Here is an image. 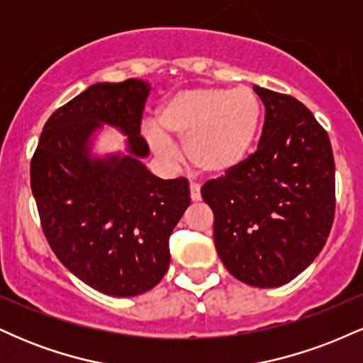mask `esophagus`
<instances>
[{
  "label": "esophagus",
  "instance_id": "obj_1",
  "mask_svg": "<svg viewBox=\"0 0 363 363\" xmlns=\"http://www.w3.org/2000/svg\"><path fill=\"white\" fill-rule=\"evenodd\" d=\"M189 193H191V201H199L201 199V189H199V186L196 184V182H191L189 184Z\"/></svg>",
  "mask_w": 363,
  "mask_h": 363
}]
</instances>
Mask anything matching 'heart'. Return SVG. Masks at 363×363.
<instances>
[{"label": "heart", "instance_id": "obj_1", "mask_svg": "<svg viewBox=\"0 0 363 363\" xmlns=\"http://www.w3.org/2000/svg\"><path fill=\"white\" fill-rule=\"evenodd\" d=\"M262 106L251 89L198 86L169 95L157 111L147 138L162 158L169 140L184 141V155L199 174L225 177L242 167L256 148Z\"/></svg>", "mask_w": 363, "mask_h": 363}]
</instances>
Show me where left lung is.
Listing matches in <instances>:
<instances>
[{
    "mask_svg": "<svg viewBox=\"0 0 363 363\" xmlns=\"http://www.w3.org/2000/svg\"><path fill=\"white\" fill-rule=\"evenodd\" d=\"M264 128L254 155L206 182L213 239L232 277L273 289L298 277L326 244L335 218V158L328 133L290 95L254 86Z\"/></svg>",
    "mask_w": 363,
    "mask_h": 363,
    "instance_id": "8db88e82",
    "label": "left lung"
}]
</instances>
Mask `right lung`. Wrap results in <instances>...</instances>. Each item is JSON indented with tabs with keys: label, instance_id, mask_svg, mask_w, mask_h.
I'll list each match as a JSON object with an SVG mask.
<instances>
[{
	"label": "right lung",
	"instance_id": "1",
	"mask_svg": "<svg viewBox=\"0 0 363 363\" xmlns=\"http://www.w3.org/2000/svg\"><path fill=\"white\" fill-rule=\"evenodd\" d=\"M150 83H94L45 123L30 164V186L49 245L94 290L135 297L160 283L170 264L169 235L186 208L184 177L160 179L143 164L140 136ZM125 150L99 154L103 126Z\"/></svg>",
	"mask_w": 363,
	"mask_h": 363
}]
</instances>
